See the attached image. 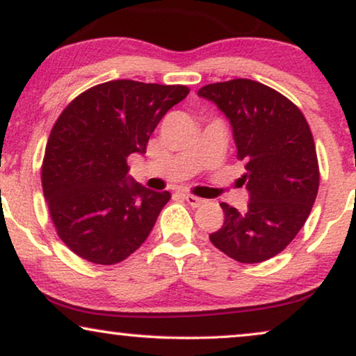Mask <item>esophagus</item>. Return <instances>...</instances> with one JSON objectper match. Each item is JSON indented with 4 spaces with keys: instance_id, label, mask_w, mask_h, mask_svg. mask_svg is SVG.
<instances>
[{
    "instance_id": "1",
    "label": "esophagus",
    "mask_w": 356,
    "mask_h": 356,
    "mask_svg": "<svg viewBox=\"0 0 356 356\" xmlns=\"http://www.w3.org/2000/svg\"><path fill=\"white\" fill-rule=\"evenodd\" d=\"M183 197L186 199V202L191 207H199V206H202L204 202H206V201H204V199L197 197V196H193V194H183Z\"/></svg>"
}]
</instances>
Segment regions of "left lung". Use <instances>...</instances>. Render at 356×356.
I'll list each match as a JSON object with an SVG mask.
<instances>
[{
  "mask_svg": "<svg viewBox=\"0 0 356 356\" xmlns=\"http://www.w3.org/2000/svg\"><path fill=\"white\" fill-rule=\"evenodd\" d=\"M197 95L230 120L250 191L246 212L220 204L225 220L209 238L238 262L270 259L298 235L318 196L319 163L308 121L285 95L251 79L204 86Z\"/></svg>",
  "mask_w": 356,
  "mask_h": 356,
  "instance_id": "obj_1",
  "label": "left lung"
}]
</instances>
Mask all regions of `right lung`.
I'll list each match as a JSON object with an SVG mask.
<instances>
[{"instance_id":"obj_1","label":"right lung","mask_w":356,"mask_h":356,"mask_svg":"<svg viewBox=\"0 0 356 356\" xmlns=\"http://www.w3.org/2000/svg\"><path fill=\"white\" fill-rule=\"evenodd\" d=\"M186 86L118 79L82 92L53 124L42 188L58 236L82 259L113 266L133 254L157 222L168 191L128 177V157L145 154L162 116Z\"/></svg>"}]
</instances>
